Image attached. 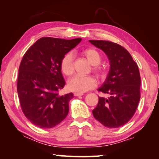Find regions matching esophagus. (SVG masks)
Returning <instances> with one entry per match:
<instances>
[{
    "label": "esophagus",
    "instance_id": "obj_1",
    "mask_svg": "<svg viewBox=\"0 0 159 159\" xmlns=\"http://www.w3.org/2000/svg\"><path fill=\"white\" fill-rule=\"evenodd\" d=\"M74 96H82V95H83V93H74Z\"/></svg>",
    "mask_w": 159,
    "mask_h": 159
}]
</instances>
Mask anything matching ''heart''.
<instances>
[{"label":"heart","mask_w":159,"mask_h":159,"mask_svg":"<svg viewBox=\"0 0 159 159\" xmlns=\"http://www.w3.org/2000/svg\"><path fill=\"white\" fill-rule=\"evenodd\" d=\"M82 54L87 59L89 63L93 65V71L98 76L102 77L104 75V69L99 66L102 60L100 53L94 48H87L82 51ZM61 70L66 76H70L74 74L73 55L68 52L64 55L60 63ZM95 79L91 76H76L70 79L68 82L69 89L76 93H85L93 89L96 86Z\"/></svg>","instance_id":"heart-1"}]
</instances>
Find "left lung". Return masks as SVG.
Segmentation results:
<instances>
[{
    "label": "left lung",
    "instance_id": "1",
    "mask_svg": "<svg viewBox=\"0 0 159 159\" xmlns=\"http://www.w3.org/2000/svg\"><path fill=\"white\" fill-rule=\"evenodd\" d=\"M89 41L106 53L110 62L106 80L98 88L99 92L110 97H99L93 114L105 127H120L133 116L140 99L141 79L138 66L121 45L111 41Z\"/></svg>",
    "mask_w": 159,
    "mask_h": 159
}]
</instances>
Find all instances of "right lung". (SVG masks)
Masks as SVG:
<instances>
[{
    "mask_svg": "<svg viewBox=\"0 0 159 159\" xmlns=\"http://www.w3.org/2000/svg\"><path fill=\"white\" fill-rule=\"evenodd\" d=\"M81 41L43 37L29 48L21 61L17 93L21 108L31 123L52 128L68 115L71 93L59 95L65 85L60 63L64 55Z\"/></svg>",
    "mask_w": 159,
    "mask_h": 159,
    "instance_id": "add662e5",
    "label": "right lung"
}]
</instances>
